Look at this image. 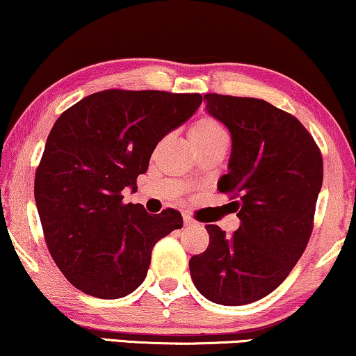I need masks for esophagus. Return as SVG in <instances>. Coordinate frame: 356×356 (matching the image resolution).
<instances>
[{"label": "esophagus", "mask_w": 356, "mask_h": 356, "mask_svg": "<svg viewBox=\"0 0 356 356\" xmlns=\"http://www.w3.org/2000/svg\"><path fill=\"white\" fill-rule=\"evenodd\" d=\"M184 225L186 227H193V225H197V222L192 217H188V215H184Z\"/></svg>", "instance_id": "1"}]
</instances>
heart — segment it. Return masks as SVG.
<instances>
[{
    "label": "heart",
    "mask_w": 356,
    "mask_h": 356,
    "mask_svg": "<svg viewBox=\"0 0 356 356\" xmlns=\"http://www.w3.org/2000/svg\"><path fill=\"white\" fill-rule=\"evenodd\" d=\"M188 139L192 146L200 147L207 145H215V143H228L227 128L220 123L213 116H200L188 128Z\"/></svg>",
    "instance_id": "b5f03b06"
}]
</instances>
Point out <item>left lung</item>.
Segmentation results:
<instances>
[{"mask_svg": "<svg viewBox=\"0 0 356 356\" xmlns=\"http://www.w3.org/2000/svg\"><path fill=\"white\" fill-rule=\"evenodd\" d=\"M204 102L230 129L232 157L218 191L236 199L241 223L232 235L205 225L209 246L188 268L211 302L245 305L276 289L305 251L322 188V152L296 116L271 103L218 93Z\"/></svg>", "mask_w": 356, "mask_h": 356, "instance_id": "1", "label": "left lung"}]
</instances>
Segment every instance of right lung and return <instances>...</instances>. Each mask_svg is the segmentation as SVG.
Instances as JSON below:
<instances>
[{"mask_svg": "<svg viewBox=\"0 0 356 356\" xmlns=\"http://www.w3.org/2000/svg\"><path fill=\"white\" fill-rule=\"evenodd\" d=\"M200 93L103 90L58 116L35 169L34 197L44 240L72 286L100 299L131 294L145 281L152 248L182 228V215H149L123 204L152 151L195 113Z\"/></svg>", "mask_w": 356, "mask_h": 356, "instance_id": "1", "label": "right lung"}]
</instances>
